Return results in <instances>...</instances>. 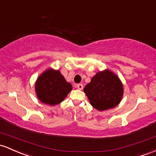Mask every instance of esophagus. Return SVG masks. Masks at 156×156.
Returning a JSON list of instances; mask_svg holds the SVG:
<instances>
[{
  "label": "esophagus",
  "instance_id": "obj_1",
  "mask_svg": "<svg viewBox=\"0 0 156 156\" xmlns=\"http://www.w3.org/2000/svg\"><path fill=\"white\" fill-rule=\"evenodd\" d=\"M76 87H77L79 90H82V89L83 88V84H77V85H76Z\"/></svg>",
  "mask_w": 156,
  "mask_h": 156
}]
</instances>
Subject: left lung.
<instances>
[{"mask_svg":"<svg viewBox=\"0 0 156 156\" xmlns=\"http://www.w3.org/2000/svg\"><path fill=\"white\" fill-rule=\"evenodd\" d=\"M90 105L98 111L118 105L123 95V86L116 75L106 70L97 73L84 88Z\"/></svg>","mask_w":156,"mask_h":156,"instance_id":"1","label":"left lung"}]
</instances>
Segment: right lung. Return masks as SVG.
<instances>
[{
  "label": "right lung",
  "instance_id": "right-lung-1",
  "mask_svg": "<svg viewBox=\"0 0 156 156\" xmlns=\"http://www.w3.org/2000/svg\"><path fill=\"white\" fill-rule=\"evenodd\" d=\"M72 86L59 71L49 69L39 76L35 84L38 99L49 105L59 104L71 91Z\"/></svg>",
  "mask_w": 156,
  "mask_h": 156
}]
</instances>
